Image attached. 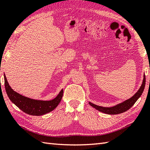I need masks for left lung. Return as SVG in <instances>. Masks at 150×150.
<instances>
[{"instance_id": "8db88e82", "label": "left lung", "mask_w": 150, "mask_h": 150, "mask_svg": "<svg viewBox=\"0 0 150 150\" xmlns=\"http://www.w3.org/2000/svg\"><path fill=\"white\" fill-rule=\"evenodd\" d=\"M145 84H146V77L145 75L144 74L143 76V81L141 86L139 88V89L138 90L137 92L134 93V94L131 97V98L126 99L122 103H120L114 105L113 107H102V106H99V105H97L94 103H93L92 102L89 101V104L91 105L92 107L96 108V110H98L100 112L107 114H121L125 112L127 110L129 109V108L133 106V105L135 103L136 101L139 99L141 95L142 94V92L144 90L145 87Z\"/></svg>"}]
</instances>
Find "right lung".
I'll return each mask as SVG.
<instances>
[{"mask_svg": "<svg viewBox=\"0 0 150 150\" xmlns=\"http://www.w3.org/2000/svg\"><path fill=\"white\" fill-rule=\"evenodd\" d=\"M4 85L7 95L10 101L23 112L32 116H42L56 108L62 98L64 90L62 89L55 98L51 100H38L19 94L11 88L4 74Z\"/></svg>", "mask_w": 150, "mask_h": 150, "instance_id": "1", "label": "right lung"}]
</instances>
